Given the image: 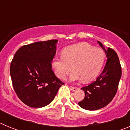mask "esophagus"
<instances>
[{
    "instance_id": "1",
    "label": "esophagus",
    "mask_w": 130,
    "mask_h": 130,
    "mask_svg": "<svg viewBox=\"0 0 130 130\" xmlns=\"http://www.w3.org/2000/svg\"><path fill=\"white\" fill-rule=\"evenodd\" d=\"M71 90L73 92H76L77 90H79V88L77 87H71Z\"/></svg>"
}]
</instances>
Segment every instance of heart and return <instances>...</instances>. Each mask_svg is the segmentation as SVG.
I'll return each mask as SVG.
<instances>
[{"instance_id": "1", "label": "heart", "mask_w": 130, "mask_h": 130, "mask_svg": "<svg viewBox=\"0 0 130 130\" xmlns=\"http://www.w3.org/2000/svg\"><path fill=\"white\" fill-rule=\"evenodd\" d=\"M105 60V53L102 49L87 43L73 45L63 50L62 56L53 59L52 67L55 75L64 79L73 66V72L69 77L71 82L83 79L90 82L100 73Z\"/></svg>"}]
</instances>
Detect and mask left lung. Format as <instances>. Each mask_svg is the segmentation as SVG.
Segmentation results:
<instances>
[{
  "label": "left lung",
  "mask_w": 130,
  "mask_h": 130,
  "mask_svg": "<svg viewBox=\"0 0 130 130\" xmlns=\"http://www.w3.org/2000/svg\"><path fill=\"white\" fill-rule=\"evenodd\" d=\"M106 55L107 61L103 72L96 80L87 87L81 88L85 92V98L78 104L88 111L103 108L109 104L117 93L122 75L121 66L117 53L111 48L105 49L98 41Z\"/></svg>",
  "instance_id": "1"
}]
</instances>
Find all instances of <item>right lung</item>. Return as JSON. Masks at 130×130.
Listing matches in <instances>:
<instances>
[{
    "instance_id": "add662e5",
    "label": "right lung",
    "mask_w": 130,
    "mask_h": 130,
    "mask_svg": "<svg viewBox=\"0 0 130 130\" xmlns=\"http://www.w3.org/2000/svg\"><path fill=\"white\" fill-rule=\"evenodd\" d=\"M57 42V40H51L24 45L12 59L10 75L14 90L30 107L49 105L64 85L51 68Z\"/></svg>"
}]
</instances>
